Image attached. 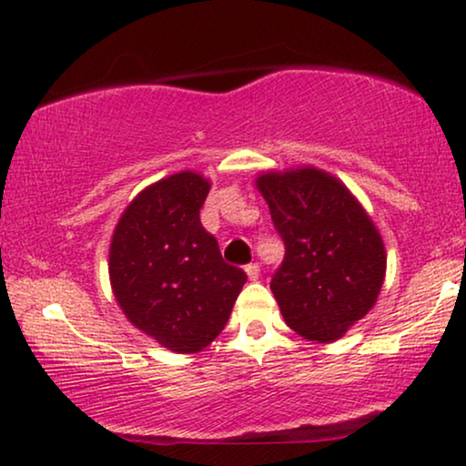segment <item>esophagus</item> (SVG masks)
Instances as JSON below:
<instances>
[{"instance_id": "esophagus-1", "label": "esophagus", "mask_w": 466, "mask_h": 466, "mask_svg": "<svg viewBox=\"0 0 466 466\" xmlns=\"http://www.w3.org/2000/svg\"><path fill=\"white\" fill-rule=\"evenodd\" d=\"M246 273H248V278H250V279H258V276H260V265H258V263L246 265Z\"/></svg>"}]
</instances>
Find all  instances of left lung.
<instances>
[{"instance_id": "1", "label": "left lung", "mask_w": 466, "mask_h": 466, "mask_svg": "<svg viewBox=\"0 0 466 466\" xmlns=\"http://www.w3.org/2000/svg\"><path fill=\"white\" fill-rule=\"evenodd\" d=\"M273 227L284 241L271 292L289 327L303 339L343 337L378 301L386 250L378 228L343 184L301 167L257 177Z\"/></svg>"}]
</instances>
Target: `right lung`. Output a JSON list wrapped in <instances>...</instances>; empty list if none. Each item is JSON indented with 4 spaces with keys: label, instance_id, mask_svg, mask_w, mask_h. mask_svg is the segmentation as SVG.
Wrapping results in <instances>:
<instances>
[{
    "label": "right lung",
    "instance_id": "1",
    "mask_svg": "<svg viewBox=\"0 0 466 466\" xmlns=\"http://www.w3.org/2000/svg\"><path fill=\"white\" fill-rule=\"evenodd\" d=\"M208 193L209 180L195 171L150 184L127 206L110 244L120 309L177 354L199 352L220 335L248 279L201 225Z\"/></svg>",
    "mask_w": 466,
    "mask_h": 466
}]
</instances>
